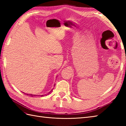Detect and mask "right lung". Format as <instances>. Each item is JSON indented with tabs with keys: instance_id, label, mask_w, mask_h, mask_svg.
Returning <instances> with one entry per match:
<instances>
[{
	"instance_id": "obj_1",
	"label": "right lung",
	"mask_w": 126,
	"mask_h": 126,
	"mask_svg": "<svg viewBox=\"0 0 126 126\" xmlns=\"http://www.w3.org/2000/svg\"><path fill=\"white\" fill-rule=\"evenodd\" d=\"M55 85H54V86H55ZM52 90H53V89L50 91V92H49V93H48L47 94H44V95H33V94H26L27 95H29V96H32H32H45V95H47V94H50L51 92H52ZM25 94V93H24Z\"/></svg>"
}]
</instances>
